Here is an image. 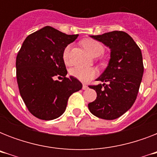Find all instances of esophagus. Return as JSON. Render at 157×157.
Returning a JSON list of instances; mask_svg holds the SVG:
<instances>
[{"mask_svg":"<svg viewBox=\"0 0 157 157\" xmlns=\"http://www.w3.org/2000/svg\"><path fill=\"white\" fill-rule=\"evenodd\" d=\"M82 89H83L84 90H86L88 89V86H87V85H86V84H84L83 86H82Z\"/></svg>","mask_w":157,"mask_h":157,"instance_id":"34e87169","label":"esophagus"}]
</instances>
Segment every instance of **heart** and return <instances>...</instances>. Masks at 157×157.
<instances>
[{
    "mask_svg": "<svg viewBox=\"0 0 157 157\" xmlns=\"http://www.w3.org/2000/svg\"><path fill=\"white\" fill-rule=\"evenodd\" d=\"M82 45L85 47L89 54L94 56V55H100L103 52V46L99 41L94 40V39H86L82 42ZM71 46L67 45L63 50V59L64 63L68 64L70 62L69 59V54H70ZM70 74L74 76L75 78L78 79L79 81L82 82H88L94 77L97 74V71L94 68L92 67H75L70 70Z\"/></svg>",
    "mask_w": 157,
    "mask_h": 157,
    "instance_id": "1",
    "label": "heart"
}]
</instances>
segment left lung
<instances>
[{
  "label": "left lung",
  "mask_w": 157,
  "mask_h": 157,
  "mask_svg": "<svg viewBox=\"0 0 157 157\" xmlns=\"http://www.w3.org/2000/svg\"><path fill=\"white\" fill-rule=\"evenodd\" d=\"M111 50L107 67L96 81L103 84L91 86L97 98L88 104L90 112L105 120H114L133 106L144 75L141 50L124 32L113 31L103 35L90 36Z\"/></svg>",
  "instance_id": "left-lung-1"
}]
</instances>
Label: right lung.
Masks as SVG:
<instances>
[{
  "label": "right lung",
  "instance_id": "1",
  "mask_svg": "<svg viewBox=\"0 0 157 157\" xmlns=\"http://www.w3.org/2000/svg\"><path fill=\"white\" fill-rule=\"evenodd\" d=\"M79 35H67L46 26L23 41L16 58L19 93L29 112L39 119H56L66 110L67 100L82 84L67 74L63 59L64 49ZM56 75L64 76L55 81Z\"/></svg>",
  "mask_w": 157,
  "mask_h": 157
}]
</instances>
